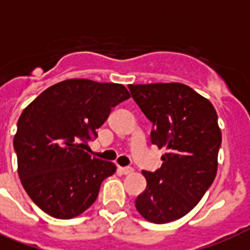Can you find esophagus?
Returning a JSON list of instances; mask_svg holds the SVG:
<instances>
[{
    "label": "esophagus",
    "instance_id": "esophagus-1",
    "mask_svg": "<svg viewBox=\"0 0 250 250\" xmlns=\"http://www.w3.org/2000/svg\"><path fill=\"white\" fill-rule=\"evenodd\" d=\"M119 170H121L122 174H125V175L132 174V172H133L132 167H119Z\"/></svg>",
    "mask_w": 250,
    "mask_h": 250
}]
</instances>
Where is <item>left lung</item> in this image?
Segmentation results:
<instances>
[{
  "label": "left lung",
  "mask_w": 250,
  "mask_h": 250,
  "mask_svg": "<svg viewBox=\"0 0 250 250\" xmlns=\"http://www.w3.org/2000/svg\"><path fill=\"white\" fill-rule=\"evenodd\" d=\"M153 123L152 144L166 148L156 172L143 171L146 188L135 201L146 221L162 225L188 214L215 179L222 133L213 104L182 83L129 84Z\"/></svg>",
  "instance_id": "8db88e82"
}]
</instances>
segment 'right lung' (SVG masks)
<instances>
[{
  "label": "right lung",
  "instance_id": "obj_1",
  "mask_svg": "<svg viewBox=\"0 0 250 250\" xmlns=\"http://www.w3.org/2000/svg\"><path fill=\"white\" fill-rule=\"evenodd\" d=\"M129 97L122 84L68 79L49 86L23 110L14 136L18 174L42 211L71 219L96 201L101 183L117 166L84 149L114 106Z\"/></svg>",
  "mask_w": 250,
  "mask_h": 250
}]
</instances>
